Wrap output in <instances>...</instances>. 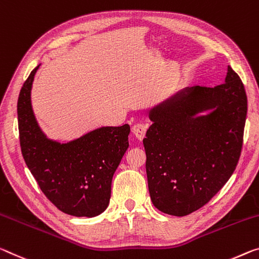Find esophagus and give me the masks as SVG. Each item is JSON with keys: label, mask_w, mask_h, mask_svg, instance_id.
Instances as JSON below:
<instances>
[{"label": "esophagus", "mask_w": 259, "mask_h": 259, "mask_svg": "<svg viewBox=\"0 0 259 259\" xmlns=\"http://www.w3.org/2000/svg\"><path fill=\"white\" fill-rule=\"evenodd\" d=\"M146 130H147V125L143 124V123H137V124H135L133 126V133L135 136H136V138L139 139V141H142V139L145 137Z\"/></svg>", "instance_id": "obj_1"}]
</instances>
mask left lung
Wrapping results in <instances>:
<instances>
[{
  "instance_id": "1",
  "label": "left lung",
  "mask_w": 259,
  "mask_h": 259,
  "mask_svg": "<svg viewBox=\"0 0 259 259\" xmlns=\"http://www.w3.org/2000/svg\"><path fill=\"white\" fill-rule=\"evenodd\" d=\"M247 109L243 83L228 65L224 84L184 88L150 110L143 143L159 211L188 215L225 186L239 162Z\"/></svg>"
}]
</instances>
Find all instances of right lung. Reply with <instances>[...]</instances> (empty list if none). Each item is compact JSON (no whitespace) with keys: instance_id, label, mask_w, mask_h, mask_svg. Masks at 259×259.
<instances>
[{"instance_id":"right-lung-1","label":"right lung","mask_w":259,"mask_h":259,"mask_svg":"<svg viewBox=\"0 0 259 259\" xmlns=\"http://www.w3.org/2000/svg\"><path fill=\"white\" fill-rule=\"evenodd\" d=\"M39 67L31 71L18 97L23 158L41 191L60 211L88 218L99 215L108 206L113 175L129 147L130 126H101L67 143L49 139L31 102Z\"/></svg>"}]
</instances>
